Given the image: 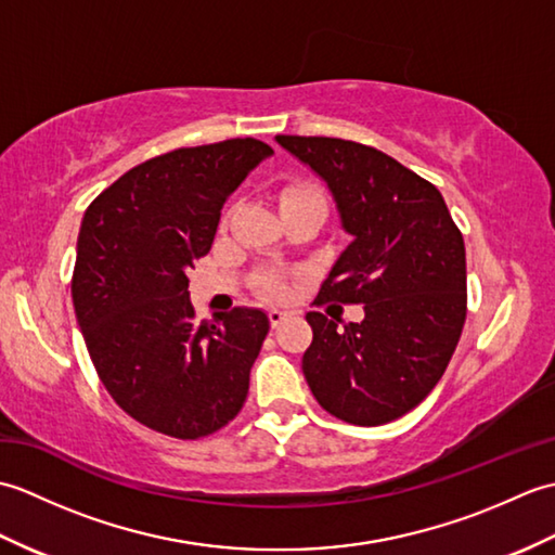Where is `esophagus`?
<instances>
[{
	"label": "esophagus",
	"instance_id": "esophagus-1",
	"mask_svg": "<svg viewBox=\"0 0 555 555\" xmlns=\"http://www.w3.org/2000/svg\"><path fill=\"white\" fill-rule=\"evenodd\" d=\"M286 312H281V310H269V322H271V326H279L281 322L286 320Z\"/></svg>",
	"mask_w": 555,
	"mask_h": 555
}]
</instances>
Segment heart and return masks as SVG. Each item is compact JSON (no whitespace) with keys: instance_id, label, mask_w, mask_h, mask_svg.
Listing matches in <instances>:
<instances>
[{"instance_id":"obj_1","label":"heart","mask_w":555,"mask_h":555,"mask_svg":"<svg viewBox=\"0 0 555 555\" xmlns=\"http://www.w3.org/2000/svg\"><path fill=\"white\" fill-rule=\"evenodd\" d=\"M312 199L326 205L324 195L317 191V188H312V185H291V188H286L284 193H281V207L298 205V203H312ZM257 284H259V288L267 293V296H284V281H281V276H276V274H262V276H259Z\"/></svg>"}]
</instances>
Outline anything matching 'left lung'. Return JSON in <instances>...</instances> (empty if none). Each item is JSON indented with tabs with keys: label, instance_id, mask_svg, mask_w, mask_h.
<instances>
[{
	"label": "left lung",
	"instance_id": "1",
	"mask_svg": "<svg viewBox=\"0 0 555 555\" xmlns=\"http://www.w3.org/2000/svg\"><path fill=\"white\" fill-rule=\"evenodd\" d=\"M276 143L324 179L352 235L314 305H364V320L344 328L308 312L305 379L338 420L358 427L398 420L439 384L463 334V233L436 185L379 150L340 138L276 135Z\"/></svg>",
	"mask_w": 555,
	"mask_h": 555
}]
</instances>
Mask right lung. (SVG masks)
Instances as JSON below:
<instances>
[{
  "mask_svg": "<svg viewBox=\"0 0 555 555\" xmlns=\"http://www.w3.org/2000/svg\"><path fill=\"white\" fill-rule=\"evenodd\" d=\"M271 152L255 138L179 147L126 171L82 217L70 296L90 360L126 415L173 439L215 434L245 403L267 314L197 322L185 271Z\"/></svg>",
  "mask_w": 555,
  "mask_h": 555,
  "instance_id": "right-lung-1",
  "label": "right lung"
}]
</instances>
